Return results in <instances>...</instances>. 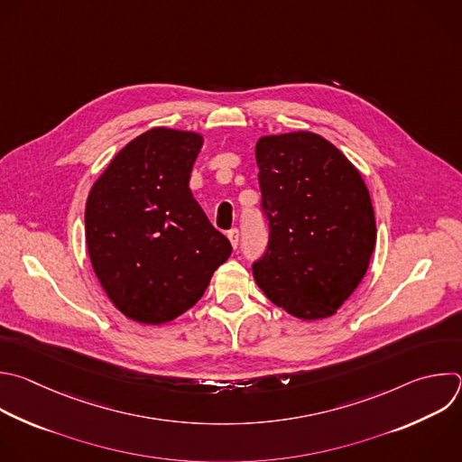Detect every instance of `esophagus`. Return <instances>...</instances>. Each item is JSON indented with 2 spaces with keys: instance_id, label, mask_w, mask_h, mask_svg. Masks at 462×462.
Segmentation results:
<instances>
[{
  "instance_id": "esophagus-1",
  "label": "esophagus",
  "mask_w": 462,
  "mask_h": 462,
  "mask_svg": "<svg viewBox=\"0 0 462 462\" xmlns=\"http://www.w3.org/2000/svg\"><path fill=\"white\" fill-rule=\"evenodd\" d=\"M226 236H228V241H230L232 248L236 250V248H237V245H239V230H237V228H232Z\"/></svg>"
}]
</instances>
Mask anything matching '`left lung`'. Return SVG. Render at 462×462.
Here are the masks:
<instances>
[{"instance_id": "1", "label": "left lung", "mask_w": 462, "mask_h": 462, "mask_svg": "<svg viewBox=\"0 0 462 462\" xmlns=\"http://www.w3.org/2000/svg\"><path fill=\"white\" fill-rule=\"evenodd\" d=\"M255 162L270 241L254 279L293 318H330L363 281L375 248L366 183L337 146L309 130L259 137Z\"/></svg>"}]
</instances>
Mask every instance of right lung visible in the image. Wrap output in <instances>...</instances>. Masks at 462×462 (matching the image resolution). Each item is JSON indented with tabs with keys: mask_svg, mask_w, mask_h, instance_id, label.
I'll list each match as a JSON object with an SVG mask.
<instances>
[{
	"mask_svg": "<svg viewBox=\"0 0 462 462\" xmlns=\"http://www.w3.org/2000/svg\"><path fill=\"white\" fill-rule=\"evenodd\" d=\"M203 135L156 126L126 143L85 207L92 270L116 309L143 325L174 321L230 257L189 181Z\"/></svg>",
	"mask_w": 462,
	"mask_h": 462,
	"instance_id": "obj_1",
	"label": "right lung"
}]
</instances>
